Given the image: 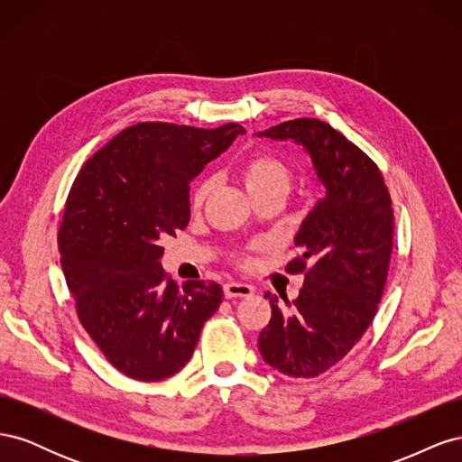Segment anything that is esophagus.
<instances>
[{"label":"esophagus","mask_w":462,"mask_h":462,"mask_svg":"<svg viewBox=\"0 0 462 462\" xmlns=\"http://www.w3.org/2000/svg\"><path fill=\"white\" fill-rule=\"evenodd\" d=\"M223 292H226L227 299H236V297H250L254 295V287L248 283H239V282H227L223 285Z\"/></svg>","instance_id":"34e87169"}]
</instances>
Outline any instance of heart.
Here are the masks:
<instances>
[{
	"mask_svg": "<svg viewBox=\"0 0 462 462\" xmlns=\"http://www.w3.org/2000/svg\"><path fill=\"white\" fill-rule=\"evenodd\" d=\"M243 185L248 192H254L272 185H287L289 171L287 167L270 153H254L243 163ZM204 200V185H199L192 192V206L199 208Z\"/></svg>",
	"mask_w": 462,
	"mask_h": 462,
	"instance_id": "1",
	"label": "heart"
}]
</instances>
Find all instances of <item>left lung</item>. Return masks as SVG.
Instances as JSON below:
<instances>
[{
	"label": "left lung",
	"instance_id": "left-lung-1",
	"mask_svg": "<svg viewBox=\"0 0 462 462\" xmlns=\"http://www.w3.org/2000/svg\"><path fill=\"white\" fill-rule=\"evenodd\" d=\"M256 136L300 146L324 190L295 235L302 254L287 265L304 272L310 260L299 297L285 309L265 292L272 319L258 337L265 365L314 377L339 362L370 326L387 279L393 209L375 163L331 125L295 119Z\"/></svg>",
	"mask_w": 462,
	"mask_h": 462
}]
</instances>
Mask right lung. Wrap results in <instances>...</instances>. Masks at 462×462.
<instances>
[{
	"mask_svg": "<svg viewBox=\"0 0 462 462\" xmlns=\"http://www.w3.org/2000/svg\"><path fill=\"white\" fill-rule=\"evenodd\" d=\"M246 131L138 123L97 150L77 175L60 229L61 268L82 328L125 375L160 382L190 360L217 283L179 289L162 268V241L190 219L194 177Z\"/></svg>",
	"mask_w": 462,
	"mask_h": 462,
	"instance_id": "add662e5",
	"label": "right lung"
}]
</instances>
